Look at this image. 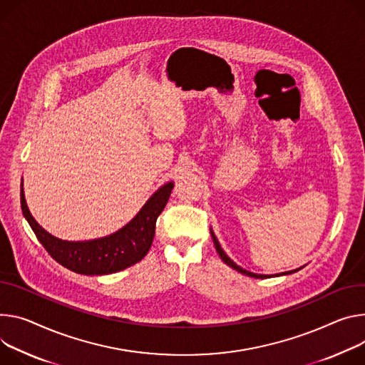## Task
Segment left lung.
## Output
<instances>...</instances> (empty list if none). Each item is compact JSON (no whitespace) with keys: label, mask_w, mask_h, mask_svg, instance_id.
I'll list each match as a JSON object with an SVG mask.
<instances>
[{"label":"left lung","mask_w":365,"mask_h":365,"mask_svg":"<svg viewBox=\"0 0 365 365\" xmlns=\"http://www.w3.org/2000/svg\"><path fill=\"white\" fill-rule=\"evenodd\" d=\"M210 231H211V237H212L214 246H215V249H217V252H218L220 257L222 259V262H224V263H227L230 268H233V269L239 271V272H240V274H243V275H247V277H252V278H260V279H264V278H272V277L289 275V274H294V272H297V271H300L302 268H304V267H302V268H297V269H292V271H287V272H281V274H274V275H263V274H255V272L246 271V269H243L242 267H239V264H237L236 262H233V260H231V259H230V257L227 256V253H225V252L222 250V247L220 246V242H218V239L215 237V235H214V231H212V228H210Z\"/></svg>","instance_id":"1"}]
</instances>
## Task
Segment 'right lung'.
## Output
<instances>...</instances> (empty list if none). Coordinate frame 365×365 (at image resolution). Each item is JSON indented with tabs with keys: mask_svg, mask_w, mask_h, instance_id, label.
I'll list each match as a JSON object with an SVG mask.
<instances>
[{
	"mask_svg": "<svg viewBox=\"0 0 365 365\" xmlns=\"http://www.w3.org/2000/svg\"><path fill=\"white\" fill-rule=\"evenodd\" d=\"M175 183L158 187L140 212L115 233L84 242L62 240L39 225L29 211L21 182V211L38 240L63 268L81 275H109L123 271L140 262L150 250L155 235V221L168 204Z\"/></svg>",
	"mask_w": 365,
	"mask_h": 365,
	"instance_id": "add662e5",
	"label": "right lung"
}]
</instances>
